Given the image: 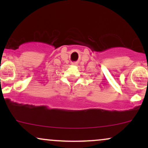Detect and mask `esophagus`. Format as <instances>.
I'll return each instance as SVG.
<instances>
[{
    "label": "esophagus",
    "mask_w": 148,
    "mask_h": 148,
    "mask_svg": "<svg viewBox=\"0 0 148 148\" xmlns=\"http://www.w3.org/2000/svg\"><path fill=\"white\" fill-rule=\"evenodd\" d=\"M77 64H78L77 62H72V64H73V65H76Z\"/></svg>",
    "instance_id": "34e87169"
}]
</instances>
